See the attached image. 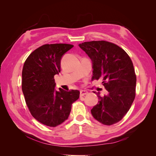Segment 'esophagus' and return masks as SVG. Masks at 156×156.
<instances>
[{"instance_id":"1","label":"esophagus","mask_w":156,"mask_h":156,"mask_svg":"<svg viewBox=\"0 0 156 156\" xmlns=\"http://www.w3.org/2000/svg\"><path fill=\"white\" fill-rule=\"evenodd\" d=\"M88 94V92L86 90H81L80 91V97L84 96V95H86V94Z\"/></svg>"}]
</instances>
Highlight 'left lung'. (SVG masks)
Here are the masks:
<instances>
[{
    "label": "left lung",
    "instance_id": "left-lung-1",
    "mask_svg": "<svg viewBox=\"0 0 156 156\" xmlns=\"http://www.w3.org/2000/svg\"><path fill=\"white\" fill-rule=\"evenodd\" d=\"M92 61L93 80L102 79L108 94L99 98L91 110L94 119L111 126L120 121L135 98L136 77L133 62L126 52L107 41H92L79 45Z\"/></svg>",
    "mask_w": 156,
    "mask_h": 156
}]
</instances>
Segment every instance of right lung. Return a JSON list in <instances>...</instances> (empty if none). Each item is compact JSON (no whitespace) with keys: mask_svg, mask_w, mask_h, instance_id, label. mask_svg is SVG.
I'll use <instances>...</instances> for the list:
<instances>
[{"mask_svg":"<svg viewBox=\"0 0 156 156\" xmlns=\"http://www.w3.org/2000/svg\"><path fill=\"white\" fill-rule=\"evenodd\" d=\"M73 45L45 44L25 60L22 71V90L32 116L40 123L56 127L68 119L72 103L79 98L77 90L55 89L54 76L60 72V60Z\"/></svg>","mask_w":156,"mask_h":156,"instance_id":"add662e5","label":"right lung"}]
</instances>
